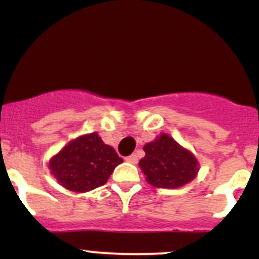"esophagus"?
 Wrapping results in <instances>:
<instances>
[{
    "label": "esophagus",
    "instance_id": "1",
    "mask_svg": "<svg viewBox=\"0 0 259 259\" xmlns=\"http://www.w3.org/2000/svg\"><path fill=\"white\" fill-rule=\"evenodd\" d=\"M125 160H126V162L132 163V164H136V163H138L139 158H138V156H136V154H130V156L126 157Z\"/></svg>",
    "mask_w": 259,
    "mask_h": 259
}]
</instances>
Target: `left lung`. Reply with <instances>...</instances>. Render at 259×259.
<instances>
[{"label":"left lung","mask_w":259,"mask_h":259,"mask_svg":"<svg viewBox=\"0 0 259 259\" xmlns=\"http://www.w3.org/2000/svg\"><path fill=\"white\" fill-rule=\"evenodd\" d=\"M145 157L139 165L148 184L159 189H177L196 178L198 160L167 134L144 146Z\"/></svg>","instance_id":"8db88e82"}]
</instances>
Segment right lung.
Returning <instances> with one entry per match:
<instances>
[{
	"label": "right lung",
	"mask_w": 259,
	"mask_h": 259,
	"mask_svg": "<svg viewBox=\"0 0 259 259\" xmlns=\"http://www.w3.org/2000/svg\"><path fill=\"white\" fill-rule=\"evenodd\" d=\"M123 159L97 133L72 140L50 160V170L62 186L74 192H88L105 185Z\"/></svg>",
	"instance_id": "add662e5"
}]
</instances>
